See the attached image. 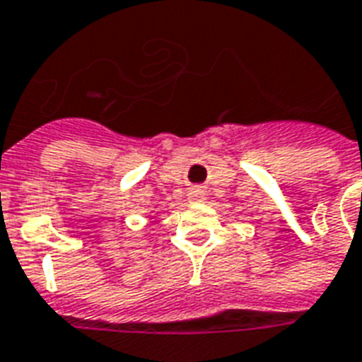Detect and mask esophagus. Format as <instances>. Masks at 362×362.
Listing matches in <instances>:
<instances>
[{"instance_id": "1", "label": "esophagus", "mask_w": 362, "mask_h": 362, "mask_svg": "<svg viewBox=\"0 0 362 362\" xmlns=\"http://www.w3.org/2000/svg\"><path fill=\"white\" fill-rule=\"evenodd\" d=\"M204 197H206V194H204L202 189H192V191L189 192V198H191L192 202H202Z\"/></svg>"}]
</instances>
